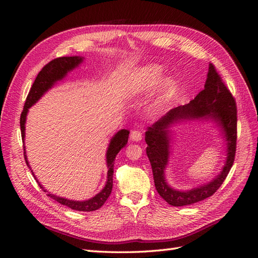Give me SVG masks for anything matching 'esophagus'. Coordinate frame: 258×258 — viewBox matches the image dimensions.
Wrapping results in <instances>:
<instances>
[{
	"label": "esophagus",
	"instance_id": "1",
	"mask_svg": "<svg viewBox=\"0 0 258 258\" xmlns=\"http://www.w3.org/2000/svg\"><path fill=\"white\" fill-rule=\"evenodd\" d=\"M130 139L132 140V141H135V142L141 141V140H142V132L139 131V130H134V131L131 132Z\"/></svg>",
	"mask_w": 258,
	"mask_h": 258
}]
</instances>
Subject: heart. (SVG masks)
<instances>
[{
	"mask_svg": "<svg viewBox=\"0 0 258 258\" xmlns=\"http://www.w3.org/2000/svg\"><path fill=\"white\" fill-rule=\"evenodd\" d=\"M162 75L163 70L159 64L151 63L137 68L129 75L126 85H124V95L129 99H137L147 95L156 87ZM174 91L175 81L172 77L162 79L157 86L154 100L151 104V111L153 114L160 113L168 105Z\"/></svg>",
	"mask_w": 258,
	"mask_h": 258,
	"instance_id": "heart-1",
	"label": "heart"
}]
</instances>
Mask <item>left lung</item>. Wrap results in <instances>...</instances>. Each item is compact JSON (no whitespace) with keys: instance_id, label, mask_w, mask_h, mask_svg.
<instances>
[{"instance_id":"left-lung-1","label":"left lung","mask_w":258,"mask_h":258,"mask_svg":"<svg viewBox=\"0 0 258 258\" xmlns=\"http://www.w3.org/2000/svg\"><path fill=\"white\" fill-rule=\"evenodd\" d=\"M187 120L213 122L225 144L226 159L221 172L210 182L194 189L182 191L170 186L165 178V169L170 154V129ZM146 154L152 165L155 187L160 197L170 206L184 207L205 200L220 188L232 167L237 143V106L230 91L217 74L213 64L209 66L205 89L185 105L170 110L165 116L148 127L145 132Z\"/></svg>"}]
</instances>
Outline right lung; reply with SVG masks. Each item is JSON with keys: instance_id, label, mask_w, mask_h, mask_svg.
Returning <instances> with one entry per match:
<instances>
[{"instance_id": "1", "label": "right lung", "mask_w": 258, "mask_h": 258, "mask_svg": "<svg viewBox=\"0 0 258 258\" xmlns=\"http://www.w3.org/2000/svg\"><path fill=\"white\" fill-rule=\"evenodd\" d=\"M84 57L81 56H73V57H61L53 59L49 63L46 64L41 72L37 74L36 79L30 89L29 95L27 97L25 106H23V111L20 116V129H21V138L23 142V151H25V159L28 167L31 170L29 165L27 153H26V146H25V137H26V121H27V115L29 113V108L34 105L38 100H40L46 92L51 89L54 85L58 82L63 81L68 73L72 72L74 69L79 68L84 61ZM129 138V131L126 129H121L112 137L110 143H108L107 150H106V167H107V176H106V183L104 187L100 192H98L96 196H93L87 200H71L64 197L56 196L49 191L46 190L43 185L38 182V179L34 175L33 171L31 172L34 175L36 182L40 185L41 188L45 191L48 192L47 196L54 199L59 204L69 207L72 210L76 211H83V212H90V211H96L100 209L104 205V202L110 197L113 188V173H114V161L116 158V155L120 152L122 147L126 146Z\"/></svg>"}]
</instances>
